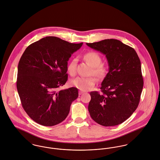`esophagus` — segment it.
<instances>
[{
	"label": "esophagus",
	"instance_id": "1",
	"mask_svg": "<svg viewBox=\"0 0 160 160\" xmlns=\"http://www.w3.org/2000/svg\"><path fill=\"white\" fill-rule=\"evenodd\" d=\"M84 93V92H82V91H79V95H82V94H83Z\"/></svg>",
	"mask_w": 160,
	"mask_h": 160
}]
</instances>
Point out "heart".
Masks as SVG:
<instances>
[{"label":"heart","instance_id":"heart-1","mask_svg":"<svg viewBox=\"0 0 160 160\" xmlns=\"http://www.w3.org/2000/svg\"><path fill=\"white\" fill-rule=\"evenodd\" d=\"M83 58L92 67L91 73L98 79L103 78L108 72V67L102 63L101 56L95 51L87 52L83 56ZM77 58L72 59L68 64L67 71L71 76H74L76 73ZM97 79L93 76L77 77L70 81V84L82 91H87L91 89L96 84Z\"/></svg>","mask_w":160,"mask_h":160}]
</instances>
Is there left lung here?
<instances>
[{
	"label": "left lung",
	"instance_id": "left-lung-1",
	"mask_svg": "<svg viewBox=\"0 0 160 160\" xmlns=\"http://www.w3.org/2000/svg\"><path fill=\"white\" fill-rule=\"evenodd\" d=\"M86 44L104 54L109 65L102 93H90V115L104 127L119 125L131 116L140 101L144 85L140 59L132 48L116 39Z\"/></svg>",
	"mask_w": 160,
	"mask_h": 160
}]
</instances>
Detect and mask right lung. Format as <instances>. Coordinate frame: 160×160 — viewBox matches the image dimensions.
I'll list each match as a JSON object with an SVG mask.
<instances>
[{
	"instance_id": "obj_1",
	"label": "right lung",
	"mask_w": 160,
	"mask_h": 160,
	"mask_svg": "<svg viewBox=\"0 0 160 160\" xmlns=\"http://www.w3.org/2000/svg\"><path fill=\"white\" fill-rule=\"evenodd\" d=\"M46 37L26 49L18 67L16 87L23 109L37 123L63 122L78 97L76 87L58 90L68 80V61L82 45Z\"/></svg>"
}]
</instances>
